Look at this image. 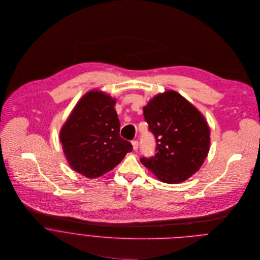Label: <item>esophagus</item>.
<instances>
[{"label": "esophagus", "mask_w": 260, "mask_h": 260, "mask_svg": "<svg viewBox=\"0 0 260 260\" xmlns=\"http://www.w3.org/2000/svg\"><path fill=\"white\" fill-rule=\"evenodd\" d=\"M138 145H139V143H138V141H132V147H133V150H137L138 149Z\"/></svg>", "instance_id": "34e87169"}]
</instances>
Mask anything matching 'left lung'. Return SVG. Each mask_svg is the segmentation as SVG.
Masks as SVG:
<instances>
[{"mask_svg": "<svg viewBox=\"0 0 260 260\" xmlns=\"http://www.w3.org/2000/svg\"><path fill=\"white\" fill-rule=\"evenodd\" d=\"M157 153L141 158L160 181L176 184L202 166L210 147V129L202 113L173 90L154 96L143 108Z\"/></svg>", "mask_w": 260, "mask_h": 260, "instance_id": "1", "label": "left lung"}]
</instances>
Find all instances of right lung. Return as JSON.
<instances>
[{
  "mask_svg": "<svg viewBox=\"0 0 260 260\" xmlns=\"http://www.w3.org/2000/svg\"><path fill=\"white\" fill-rule=\"evenodd\" d=\"M116 99L101 90L87 92L75 105L60 131V141L70 167L87 178L114 169L132 151L120 137Z\"/></svg>",
  "mask_w": 260,
  "mask_h": 260,
  "instance_id": "obj_1",
  "label": "right lung"
}]
</instances>
